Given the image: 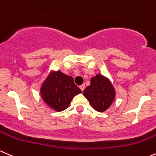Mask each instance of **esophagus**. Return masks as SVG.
Wrapping results in <instances>:
<instances>
[{"mask_svg": "<svg viewBox=\"0 0 156 156\" xmlns=\"http://www.w3.org/2000/svg\"><path fill=\"white\" fill-rule=\"evenodd\" d=\"M84 88H85V84H81V86H80V89H81V90H84Z\"/></svg>", "mask_w": 156, "mask_h": 156, "instance_id": "obj_1", "label": "esophagus"}]
</instances>
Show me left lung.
I'll list each match as a JSON object with an SVG mask.
<instances>
[{
  "label": "left lung",
  "instance_id": "left-lung-1",
  "mask_svg": "<svg viewBox=\"0 0 156 156\" xmlns=\"http://www.w3.org/2000/svg\"><path fill=\"white\" fill-rule=\"evenodd\" d=\"M90 105L98 112H104L110 107L116 96L111 81L102 75H96L90 79V84L83 91Z\"/></svg>",
  "mask_w": 156,
  "mask_h": 156
}]
</instances>
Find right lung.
Returning <instances> with one entry per match:
<instances>
[{"label": "right lung", "mask_w": 156, "mask_h": 156, "mask_svg": "<svg viewBox=\"0 0 156 156\" xmlns=\"http://www.w3.org/2000/svg\"><path fill=\"white\" fill-rule=\"evenodd\" d=\"M81 90L74 82L72 76L61 71H52L40 87V94L43 101L57 112L68 108L75 96Z\"/></svg>", "instance_id": "add662e5"}]
</instances>
